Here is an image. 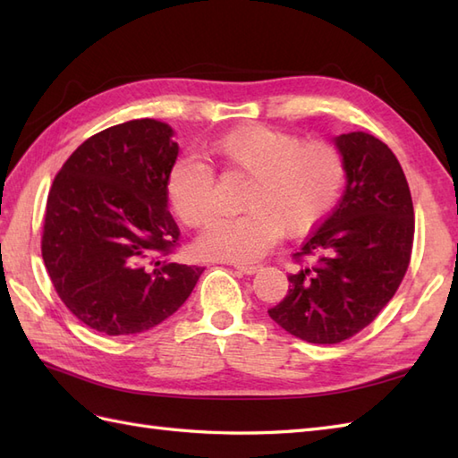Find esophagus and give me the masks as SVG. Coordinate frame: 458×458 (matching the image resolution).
Here are the masks:
<instances>
[{
	"instance_id": "34e87169",
	"label": "esophagus",
	"mask_w": 458,
	"mask_h": 458,
	"mask_svg": "<svg viewBox=\"0 0 458 458\" xmlns=\"http://www.w3.org/2000/svg\"><path fill=\"white\" fill-rule=\"evenodd\" d=\"M234 267L238 271H242V274H246V276H254L259 271V266H250V264H236Z\"/></svg>"
}]
</instances>
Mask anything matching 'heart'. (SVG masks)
I'll list each match as a JSON object with an SVG mask.
<instances>
[{
    "mask_svg": "<svg viewBox=\"0 0 458 458\" xmlns=\"http://www.w3.org/2000/svg\"><path fill=\"white\" fill-rule=\"evenodd\" d=\"M212 153L226 167L248 174L242 216L220 218L202 232V256L251 264L276 244L281 230L299 234L313 228L335 207L344 184V157L328 141H301L297 135L251 123L224 133ZM174 214L192 228L216 212L214 174L208 165L181 157L167 179Z\"/></svg>",
    "mask_w": 458,
    "mask_h": 458,
    "instance_id": "obj_1",
    "label": "heart"
}]
</instances>
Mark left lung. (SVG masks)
<instances>
[{"mask_svg":"<svg viewBox=\"0 0 458 458\" xmlns=\"http://www.w3.org/2000/svg\"><path fill=\"white\" fill-rule=\"evenodd\" d=\"M346 187L297 258L315 266L291 274L289 291L269 317L305 343L336 344L354 336L395 295L410 266L413 202L400 161L364 131L336 135Z\"/></svg>","mask_w":458,"mask_h":458,"instance_id":"left-lung-1","label":"left lung"}]
</instances>
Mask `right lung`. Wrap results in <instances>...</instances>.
<instances>
[{
	"instance_id": "right-lung-1",
	"label": "right lung",
	"mask_w": 458,
	"mask_h": 458,
	"mask_svg": "<svg viewBox=\"0 0 458 458\" xmlns=\"http://www.w3.org/2000/svg\"><path fill=\"white\" fill-rule=\"evenodd\" d=\"M173 135L149 118L112 125L66 159L48 192L45 267L66 309L98 333L157 327L204 271L167 258L179 242L167 210Z\"/></svg>"
}]
</instances>
